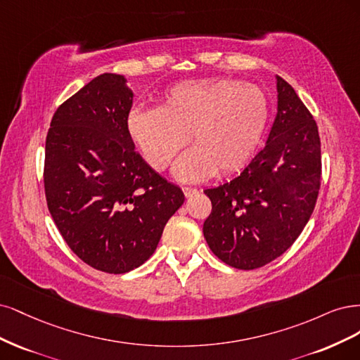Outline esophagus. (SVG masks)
I'll return each mask as SVG.
<instances>
[{
    "mask_svg": "<svg viewBox=\"0 0 360 360\" xmlns=\"http://www.w3.org/2000/svg\"><path fill=\"white\" fill-rule=\"evenodd\" d=\"M182 191H184L185 197H193L197 193V190L191 188V187H182Z\"/></svg>",
    "mask_w": 360,
    "mask_h": 360,
    "instance_id": "obj_1",
    "label": "esophagus"
}]
</instances>
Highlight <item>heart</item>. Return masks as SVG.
<instances>
[{"label":"heart","mask_w":360,"mask_h":360,"mask_svg":"<svg viewBox=\"0 0 360 360\" xmlns=\"http://www.w3.org/2000/svg\"><path fill=\"white\" fill-rule=\"evenodd\" d=\"M268 118V97L259 86L215 77L175 85L157 110H131L127 129L146 163L158 172L173 163L190 137L194 148L179 158L175 175L194 182L245 166Z\"/></svg>","instance_id":"b5f03b06"}]
</instances>
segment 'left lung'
<instances>
[{"label":"left lung","instance_id":"obj_1","mask_svg":"<svg viewBox=\"0 0 360 360\" xmlns=\"http://www.w3.org/2000/svg\"><path fill=\"white\" fill-rule=\"evenodd\" d=\"M278 112L268 142L240 175L203 193L212 212L203 235L215 256L251 271L280 257L314 211L321 178L317 124L292 85L276 76Z\"/></svg>","mask_w":360,"mask_h":360}]
</instances>
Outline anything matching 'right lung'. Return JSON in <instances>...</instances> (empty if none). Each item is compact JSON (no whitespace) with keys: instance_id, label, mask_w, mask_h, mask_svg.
Listing matches in <instances>:
<instances>
[{"instance_id":"add662e5","label":"right lung","mask_w":360,"mask_h":360,"mask_svg":"<svg viewBox=\"0 0 360 360\" xmlns=\"http://www.w3.org/2000/svg\"><path fill=\"white\" fill-rule=\"evenodd\" d=\"M131 104L124 76L100 75L56 109L46 137L49 212L76 256L108 274L133 271L153 256L185 200L134 150Z\"/></svg>"}]
</instances>
